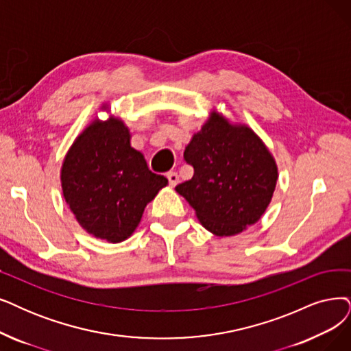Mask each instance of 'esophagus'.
<instances>
[{
	"label": "esophagus",
	"mask_w": 351,
	"mask_h": 351,
	"mask_svg": "<svg viewBox=\"0 0 351 351\" xmlns=\"http://www.w3.org/2000/svg\"><path fill=\"white\" fill-rule=\"evenodd\" d=\"M167 178H168V181H170V186H171V187H176V186L178 184V181H180L178 174H177L176 171L168 173V174H167Z\"/></svg>",
	"instance_id": "1"
}]
</instances>
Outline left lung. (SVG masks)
<instances>
[{"label": "left lung", "mask_w": 351, "mask_h": 351, "mask_svg": "<svg viewBox=\"0 0 351 351\" xmlns=\"http://www.w3.org/2000/svg\"><path fill=\"white\" fill-rule=\"evenodd\" d=\"M194 176L176 187L202 226L233 236L255 224L268 208L278 181L275 158L245 123H232L216 109L186 147Z\"/></svg>", "instance_id": "8db88e82"}]
</instances>
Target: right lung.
Instances as JSON below:
<instances>
[{
	"instance_id": "right-lung-1",
	"label": "right lung",
	"mask_w": 351,
	"mask_h": 351,
	"mask_svg": "<svg viewBox=\"0 0 351 351\" xmlns=\"http://www.w3.org/2000/svg\"><path fill=\"white\" fill-rule=\"evenodd\" d=\"M102 110L109 112L108 105ZM63 197L80 226L109 243L127 241L149 202L168 184L154 174L144 154L131 147V132L114 115L95 118L64 156Z\"/></svg>"
}]
</instances>
